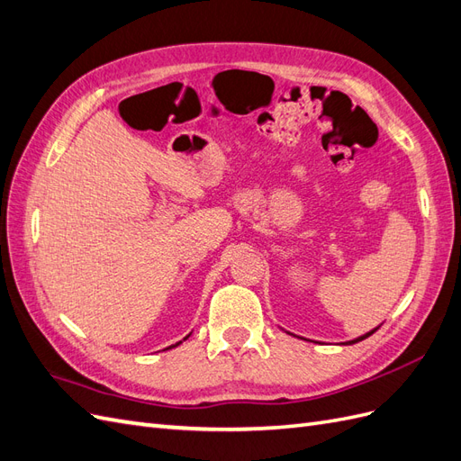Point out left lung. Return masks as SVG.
Listing matches in <instances>:
<instances>
[{"label":"left lung","instance_id":"obj_1","mask_svg":"<svg viewBox=\"0 0 461 461\" xmlns=\"http://www.w3.org/2000/svg\"><path fill=\"white\" fill-rule=\"evenodd\" d=\"M376 329H379V327H376ZM376 329H373V330H369V332H366V334H364V337H357V339H356V340H350V342H344V344H356V342H359V340H366V339H367V337H371V334H373V332H375V330H376Z\"/></svg>","mask_w":461,"mask_h":461}]
</instances>
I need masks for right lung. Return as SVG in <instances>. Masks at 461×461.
Segmentation results:
<instances>
[{"label":"right lung","instance_id":"add662e5","mask_svg":"<svg viewBox=\"0 0 461 461\" xmlns=\"http://www.w3.org/2000/svg\"><path fill=\"white\" fill-rule=\"evenodd\" d=\"M188 337H190V334H188ZM188 337H186V339H188ZM186 339H185V340H186ZM178 344H180V342H176V344H173V346H169V348H175V346H178ZM169 348H167V350H169Z\"/></svg>","mask_w":461,"mask_h":461}]
</instances>
